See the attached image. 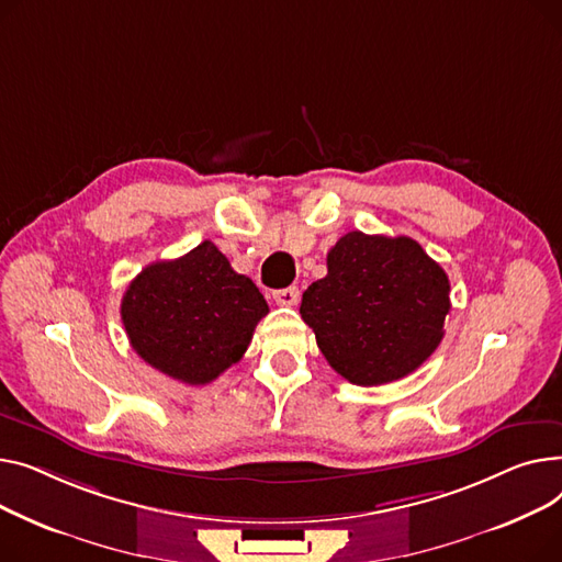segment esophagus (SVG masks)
<instances>
[{"label":"esophagus","mask_w":562,"mask_h":562,"mask_svg":"<svg viewBox=\"0 0 562 562\" xmlns=\"http://www.w3.org/2000/svg\"><path fill=\"white\" fill-rule=\"evenodd\" d=\"M272 300H274L279 306H296V302H300V288L290 285V288L274 290V292H272Z\"/></svg>","instance_id":"esophagus-1"}]
</instances>
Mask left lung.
<instances>
[{"instance_id":"1","label":"left lung","mask_w":562,"mask_h":562,"mask_svg":"<svg viewBox=\"0 0 562 562\" xmlns=\"http://www.w3.org/2000/svg\"><path fill=\"white\" fill-rule=\"evenodd\" d=\"M326 270L304 292L300 313L349 383L400 381L438 349L451 288L419 243L349 231L328 251Z\"/></svg>"}]
</instances>
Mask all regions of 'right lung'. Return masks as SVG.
Returning <instances> with one entry per match:
<instances>
[{"instance_id":"obj_1","label":"right lung","mask_w":562,"mask_h":562,"mask_svg":"<svg viewBox=\"0 0 562 562\" xmlns=\"http://www.w3.org/2000/svg\"><path fill=\"white\" fill-rule=\"evenodd\" d=\"M268 302L204 240L175 260H156L128 283L122 324L131 347L158 372L188 385L215 381L243 358Z\"/></svg>"}]
</instances>
